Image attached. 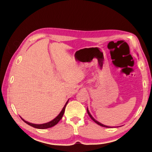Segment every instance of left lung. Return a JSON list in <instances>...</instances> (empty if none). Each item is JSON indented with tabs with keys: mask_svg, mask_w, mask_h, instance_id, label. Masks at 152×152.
<instances>
[{
	"mask_svg": "<svg viewBox=\"0 0 152 152\" xmlns=\"http://www.w3.org/2000/svg\"><path fill=\"white\" fill-rule=\"evenodd\" d=\"M87 113H88V114L89 115V116H90V117H91V119L93 120V121H94V122H95V123H96L97 124H99V126H103V127H106V128H110L109 126H106V125H104V124H101L100 122L97 121L96 120L95 118H94L93 117V116H91V114H90V112H89V111H88V109H87Z\"/></svg>",
	"mask_w": 152,
	"mask_h": 152,
	"instance_id": "8db88e82",
	"label": "left lung"
}]
</instances>
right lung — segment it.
Returning a JSON list of instances; mask_svg holds the SVG:
<instances>
[{
  "instance_id": "add662e5",
  "label": "right lung",
  "mask_w": 152,
  "mask_h": 152,
  "mask_svg": "<svg viewBox=\"0 0 152 152\" xmlns=\"http://www.w3.org/2000/svg\"><path fill=\"white\" fill-rule=\"evenodd\" d=\"M69 102V101H68ZM68 102L66 103L65 106H64V108H63V109L61 110V111L60 112V114H59L58 116H56L54 119L52 120V121H50L49 122H48V123H46V124H32V123H30V122H28L25 121L24 119H23V121L25 123L27 124L30 125V126L34 127V128H36V129H48V128H50V127L55 126L56 124H57L58 123L59 121H60L62 117H63V115L64 114V111H65V109H66V106L68 104Z\"/></svg>"
}]
</instances>
